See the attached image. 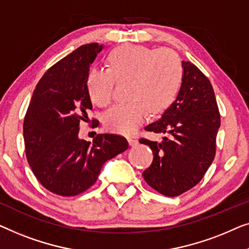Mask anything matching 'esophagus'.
Segmentation results:
<instances>
[{"label": "esophagus", "mask_w": 249, "mask_h": 249, "mask_svg": "<svg viewBox=\"0 0 249 249\" xmlns=\"http://www.w3.org/2000/svg\"><path fill=\"white\" fill-rule=\"evenodd\" d=\"M127 141H128V144L131 145V146H135L136 144H138V140L136 139H134V138H128L127 139Z\"/></svg>", "instance_id": "obj_1"}]
</instances>
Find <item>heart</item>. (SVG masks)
Here are the masks:
<instances>
[{"instance_id":"1","label":"heart","mask_w":249,"mask_h":249,"mask_svg":"<svg viewBox=\"0 0 249 249\" xmlns=\"http://www.w3.org/2000/svg\"><path fill=\"white\" fill-rule=\"evenodd\" d=\"M109 70L93 68L87 78L90 99L101 108L113 101L115 80L131 79V101L111 108L104 124L108 131L132 134L148 116L163 111L176 97L183 79L178 55L167 48L123 45L108 55Z\"/></svg>"}]
</instances>
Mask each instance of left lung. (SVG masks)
Masks as SVG:
<instances>
[{"label":"left lung","instance_id":"left-lung-1","mask_svg":"<svg viewBox=\"0 0 249 249\" xmlns=\"http://www.w3.org/2000/svg\"><path fill=\"white\" fill-rule=\"evenodd\" d=\"M220 113L210 80L191 62L183 61V82L176 100L162 117L145 127L167 133L160 143L140 139L150 146L153 161L142 176L164 196L185 193L204 176L215 156Z\"/></svg>","mask_w":249,"mask_h":249}]
</instances>
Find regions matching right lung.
<instances>
[{
  "instance_id": "1",
  "label": "right lung",
  "mask_w": 249,
  "mask_h": 249,
  "mask_svg": "<svg viewBox=\"0 0 249 249\" xmlns=\"http://www.w3.org/2000/svg\"><path fill=\"white\" fill-rule=\"evenodd\" d=\"M101 50L98 43L82 45L48 69L24 116L27 160L39 183L54 194L83 193L96 183L103 164L128 148L117 134H98L92 143L79 139L80 122L92 109L87 89L90 64Z\"/></svg>"
}]
</instances>
